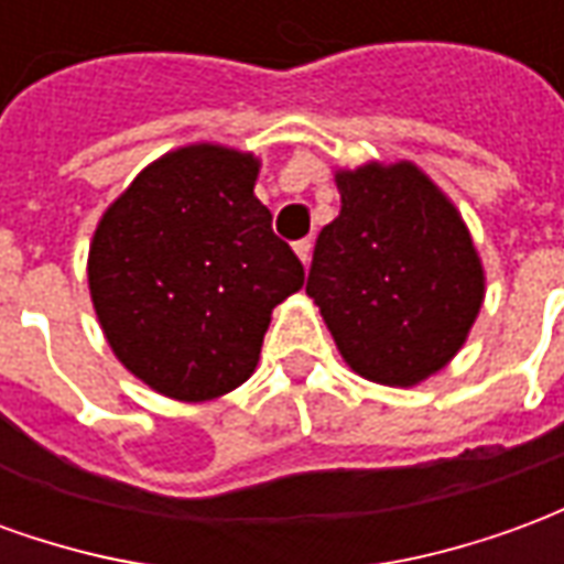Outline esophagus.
I'll list each match as a JSON object with an SVG mask.
<instances>
[{
    "label": "esophagus",
    "mask_w": 564,
    "mask_h": 564,
    "mask_svg": "<svg viewBox=\"0 0 564 564\" xmlns=\"http://www.w3.org/2000/svg\"><path fill=\"white\" fill-rule=\"evenodd\" d=\"M311 238H302V241H295L293 245V250H295V257L302 259V265H307V262H311Z\"/></svg>",
    "instance_id": "obj_1"
}]
</instances>
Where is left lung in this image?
I'll return each instance as SVG.
<instances>
[{"label": "left lung", "mask_w": 564, "mask_h": 564, "mask_svg": "<svg viewBox=\"0 0 564 564\" xmlns=\"http://www.w3.org/2000/svg\"><path fill=\"white\" fill-rule=\"evenodd\" d=\"M335 184L341 214L319 232L307 295L359 378L416 387L468 341L486 299L484 259L416 162L335 169Z\"/></svg>", "instance_id": "obj_1"}]
</instances>
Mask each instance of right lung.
<instances>
[{
    "instance_id": "obj_1",
    "label": "right lung",
    "mask_w": 564,
    "mask_h": 564,
    "mask_svg": "<svg viewBox=\"0 0 564 564\" xmlns=\"http://www.w3.org/2000/svg\"><path fill=\"white\" fill-rule=\"evenodd\" d=\"M253 150L193 141L148 162L105 208L90 302L117 362L174 402H214L259 362L271 311L305 269L253 196Z\"/></svg>"
}]
</instances>
